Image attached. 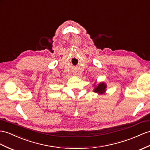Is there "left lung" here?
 <instances>
[{
  "instance_id": "left-lung-1",
  "label": "left lung",
  "mask_w": 150,
  "mask_h": 150,
  "mask_svg": "<svg viewBox=\"0 0 150 150\" xmlns=\"http://www.w3.org/2000/svg\"><path fill=\"white\" fill-rule=\"evenodd\" d=\"M106 87H107L106 85L104 82H101L98 84V86H97L94 88L93 91L94 92V93L103 94L105 93Z\"/></svg>"
}]
</instances>
